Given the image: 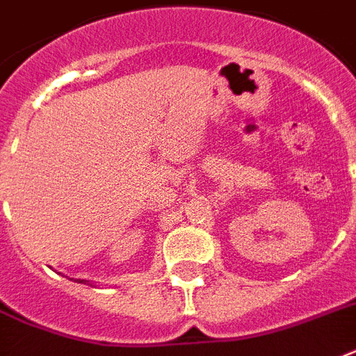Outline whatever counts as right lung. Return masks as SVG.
Returning a JSON list of instances; mask_svg holds the SVG:
<instances>
[{"instance_id": "obj_1", "label": "right lung", "mask_w": 356, "mask_h": 356, "mask_svg": "<svg viewBox=\"0 0 356 356\" xmlns=\"http://www.w3.org/2000/svg\"><path fill=\"white\" fill-rule=\"evenodd\" d=\"M79 282H88V281H81V279H79Z\"/></svg>"}]
</instances>
